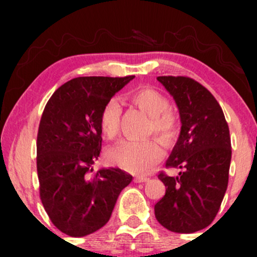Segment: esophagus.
Returning a JSON list of instances; mask_svg holds the SVG:
<instances>
[{
    "label": "esophagus",
    "mask_w": 257,
    "mask_h": 257,
    "mask_svg": "<svg viewBox=\"0 0 257 257\" xmlns=\"http://www.w3.org/2000/svg\"><path fill=\"white\" fill-rule=\"evenodd\" d=\"M149 178H146V176H137V178L134 179V182H137V184H140V182H147L149 181Z\"/></svg>",
    "instance_id": "esophagus-1"
}]
</instances>
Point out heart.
<instances>
[{
	"instance_id": "1",
	"label": "heart",
	"mask_w": 257,
	"mask_h": 257,
	"mask_svg": "<svg viewBox=\"0 0 257 257\" xmlns=\"http://www.w3.org/2000/svg\"><path fill=\"white\" fill-rule=\"evenodd\" d=\"M129 101L141 108L150 117V131L163 140L169 141L176 135L178 125L174 116L168 111L169 100L164 94L151 87H140L131 91ZM120 106L114 99L102 107L99 116V126L106 139H113L118 132ZM163 149L156 140H123L107 151L108 162L126 172L147 173L163 158Z\"/></svg>"
}]
</instances>
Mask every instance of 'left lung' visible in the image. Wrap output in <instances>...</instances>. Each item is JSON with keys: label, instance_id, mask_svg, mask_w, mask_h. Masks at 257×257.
I'll use <instances>...</instances> for the list:
<instances>
[{"label": "left lung", "instance_id": "left-lung-1", "mask_svg": "<svg viewBox=\"0 0 257 257\" xmlns=\"http://www.w3.org/2000/svg\"><path fill=\"white\" fill-rule=\"evenodd\" d=\"M157 79L173 96L181 122L167 167L182 170L178 176L158 175L166 194L155 215L169 231L193 233L213 222L226 193L232 157L228 124L219 102L198 82L181 76Z\"/></svg>", "mask_w": 257, "mask_h": 257}]
</instances>
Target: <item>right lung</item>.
<instances>
[{
    "label": "right lung",
    "mask_w": 257,
    "mask_h": 257,
    "mask_svg": "<svg viewBox=\"0 0 257 257\" xmlns=\"http://www.w3.org/2000/svg\"><path fill=\"white\" fill-rule=\"evenodd\" d=\"M126 77H77L59 87L47 102L37 134V174L44 210L71 237L104 227L131 174L93 164L101 151L99 116Z\"/></svg>",
    "instance_id": "obj_1"
}]
</instances>
